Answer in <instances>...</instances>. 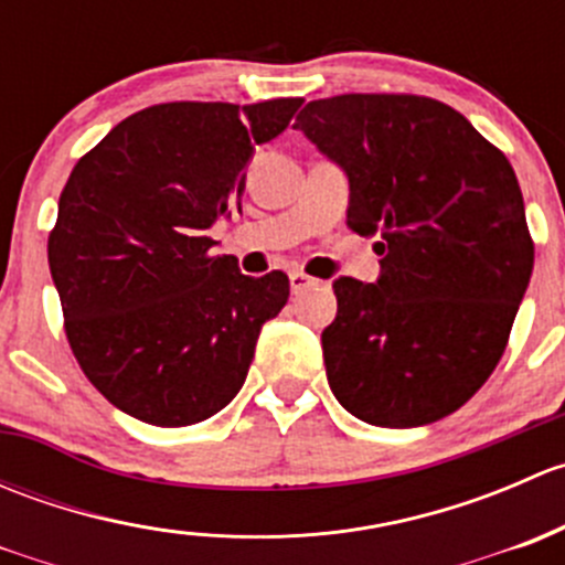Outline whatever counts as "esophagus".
Instances as JSON below:
<instances>
[{
    "instance_id": "34e87169",
    "label": "esophagus",
    "mask_w": 565,
    "mask_h": 565,
    "mask_svg": "<svg viewBox=\"0 0 565 565\" xmlns=\"http://www.w3.org/2000/svg\"><path fill=\"white\" fill-rule=\"evenodd\" d=\"M289 287H292L295 295L306 292L309 287H317V278L306 276V273H300V270H292L289 273Z\"/></svg>"
}]
</instances>
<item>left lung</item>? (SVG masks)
I'll use <instances>...</instances> for the list:
<instances>
[{"label":"left lung","mask_w":565,"mask_h":565,"mask_svg":"<svg viewBox=\"0 0 565 565\" xmlns=\"http://www.w3.org/2000/svg\"><path fill=\"white\" fill-rule=\"evenodd\" d=\"M295 128L344 169L347 226L383 241L377 281H333L330 391L372 426L435 424L487 383L525 298L533 241L514 169L418 95L311 100Z\"/></svg>","instance_id":"1"}]
</instances>
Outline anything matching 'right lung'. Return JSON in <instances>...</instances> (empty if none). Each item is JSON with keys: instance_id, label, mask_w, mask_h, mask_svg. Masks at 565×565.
<instances>
[{"instance_id": "right-lung-1", "label": "right lung", "mask_w": 565, "mask_h": 565, "mask_svg": "<svg viewBox=\"0 0 565 565\" xmlns=\"http://www.w3.org/2000/svg\"><path fill=\"white\" fill-rule=\"evenodd\" d=\"M300 104L150 106L73 167L49 235L51 278L78 366L122 413L191 426L246 383L289 278L243 276L207 230L241 207L254 147Z\"/></svg>"}]
</instances>
